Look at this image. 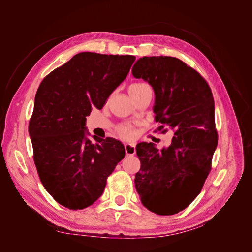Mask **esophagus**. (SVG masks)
<instances>
[{"label": "esophagus", "instance_id": "esophagus-1", "mask_svg": "<svg viewBox=\"0 0 252 252\" xmlns=\"http://www.w3.org/2000/svg\"><path fill=\"white\" fill-rule=\"evenodd\" d=\"M126 154V155H134L136 153V147L133 144H126L125 145Z\"/></svg>", "mask_w": 252, "mask_h": 252}]
</instances>
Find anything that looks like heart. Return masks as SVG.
Returning a JSON list of instances; mask_svg holds the SVG:
<instances>
[{"mask_svg":"<svg viewBox=\"0 0 252 252\" xmlns=\"http://www.w3.org/2000/svg\"><path fill=\"white\" fill-rule=\"evenodd\" d=\"M145 86V84H142V83H135L133 85H130L129 88H128V92H131L134 90H137L141 87ZM117 134L119 135V137L125 139V140H130L133 139L135 137V129L131 127L130 126L128 125H124V126H119L117 127Z\"/></svg>","mask_w":252,"mask_h":252,"instance_id":"b5f03b06","label":"heart"}]
</instances>
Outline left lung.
<instances>
[{
	"instance_id": "obj_1",
	"label": "left lung",
	"mask_w": 252,
	"mask_h": 252,
	"mask_svg": "<svg viewBox=\"0 0 252 252\" xmlns=\"http://www.w3.org/2000/svg\"><path fill=\"white\" fill-rule=\"evenodd\" d=\"M153 88L155 121L175 130L168 147L139 143L141 168L135 186L143 205L159 216L176 215L201 192L218 146L215 101L205 79L168 56L140 58L131 69Z\"/></svg>"
}]
</instances>
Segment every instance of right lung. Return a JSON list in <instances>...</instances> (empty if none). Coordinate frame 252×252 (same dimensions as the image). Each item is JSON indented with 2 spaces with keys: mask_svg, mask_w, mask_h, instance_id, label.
I'll use <instances>...</instances> for the list:
<instances>
[{
  "mask_svg": "<svg viewBox=\"0 0 252 252\" xmlns=\"http://www.w3.org/2000/svg\"><path fill=\"white\" fill-rule=\"evenodd\" d=\"M135 60L131 55L78 53L39 85L29 133L39 180L59 204L73 210L92 205L125 157L122 142L88 138L86 116L94 106L102 109Z\"/></svg>",
  "mask_w": 252,
  "mask_h": 252,
  "instance_id": "1",
  "label": "right lung"
}]
</instances>
